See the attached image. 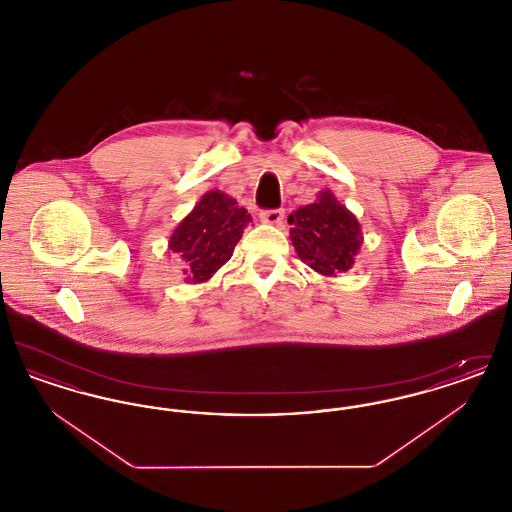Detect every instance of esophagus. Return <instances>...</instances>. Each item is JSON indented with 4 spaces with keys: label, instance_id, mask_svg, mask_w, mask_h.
Listing matches in <instances>:
<instances>
[{
    "label": "esophagus",
    "instance_id": "esophagus-1",
    "mask_svg": "<svg viewBox=\"0 0 512 512\" xmlns=\"http://www.w3.org/2000/svg\"><path fill=\"white\" fill-rule=\"evenodd\" d=\"M284 220V211L282 209H270L261 213V222L265 224H282Z\"/></svg>",
    "mask_w": 512,
    "mask_h": 512
}]
</instances>
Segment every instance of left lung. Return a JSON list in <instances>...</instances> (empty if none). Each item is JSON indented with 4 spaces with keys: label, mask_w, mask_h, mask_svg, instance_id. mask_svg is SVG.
<instances>
[{
    "label": "left lung",
    "mask_w": 512,
    "mask_h": 512,
    "mask_svg": "<svg viewBox=\"0 0 512 512\" xmlns=\"http://www.w3.org/2000/svg\"><path fill=\"white\" fill-rule=\"evenodd\" d=\"M288 222L297 257L318 274L336 276L355 265L363 230L357 217L330 190H322L317 201L293 211Z\"/></svg>",
    "instance_id": "1"
}]
</instances>
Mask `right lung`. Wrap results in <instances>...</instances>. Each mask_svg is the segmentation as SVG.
Masks as SVG:
<instances>
[{"mask_svg":"<svg viewBox=\"0 0 512 512\" xmlns=\"http://www.w3.org/2000/svg\"><path fill=\"white\" fill-rule=\"evenodd\" d=\"M251 215L230 195L211 190L180 220L169 238V251L184 261V282L203 284L230 261Z\"/></svg>","mask_w":512,"mask_h":512,"instance_id":"1","label":"right lung"}]
</instances>
